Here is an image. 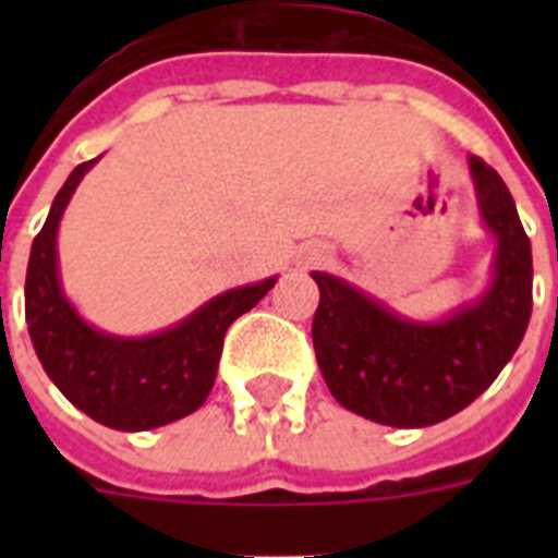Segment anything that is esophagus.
Listing matches in <instances>:
<instances>
[{"instance_id": "esophagus-1", "label": "esophagus", "mask_w": 558, "mask_h": 558, "mask_svg": "<svg viewBox=\"0 0 558 558\" xmlns=\"http://www.w3.org/2000/svg\"><path fill=\"white\" fill-rule=\"evenodd\" d=\"M322 260H324L322 248H313V252H310V257H306V263H322Z\"/></svg>"}]
</instances>
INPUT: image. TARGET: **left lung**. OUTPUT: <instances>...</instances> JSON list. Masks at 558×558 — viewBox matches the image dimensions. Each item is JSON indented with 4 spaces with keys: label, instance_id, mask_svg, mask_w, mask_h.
<instances>
[{
    "label": "left lung",
    "instance_id": "left-lung-1",
    "mask_svg": "<svg viewBox=\"0 0 558 558\" xmlns=\"http://www.w3.org/2000/svg\"><path fill=\"white\" fill-rule=\"evenodd\" d=\"M481 222L495 236L489 287L440 322L402 318L348 280L313 271L315 359L339 405L423 428L475 402L519 350L533 313V252L504 179L469 156Z\"/></svg>",
    "mask_w": 558,
    "mask_h": 558
}]
</instances>
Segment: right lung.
Returning a JSON list of instances; mask_svg holds the SVG:
<instances>
[{
  "label": "right lung",
  "mask_w": 558,
  "mask_h": 558,
  "mask_svg": "<svg viewBox=\"0 0 558 558\" xmlns=\"http://www.w3.org/2000/svg\"><path fill=\"white\" fill-rule=\"evenodd\" d=\"M98 159L72 170L51 202L46 226L34 236L25 275V322L48 379L74 408L107 428L147 432L193 414L208 399L226 330L278 278L228 289L185 322L138 339L112 336L83 322L60 283L57 228L72 193Z\"/></svg>",
  "instance_id": "right-lung-1"
}]
</instances>
